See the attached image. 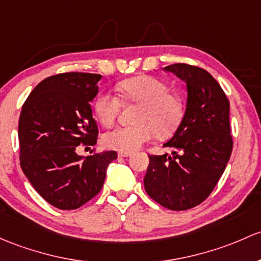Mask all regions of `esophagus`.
<instances>
[{"label":"esophagus","instance_id":"esophagus-1","mask_svg":"<svg viewBox=\"0 0 261 261\" xmlns=\"http://www.w3.org/2000/svg\"><path fill=\"white\" fill-rule=\"evenodd\" d=\"M117 156H119V158H128V156H131V152L119 151V153H117Z\"/></svg>","mask_w":261,"mask_h":261}]
</instances>
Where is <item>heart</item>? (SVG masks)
<instances>
[{
    "mask_svg": "<svg viewBox=\"0 0 261 261\" xmlns=\"http://www.w3.org/2000/svg\"><path fill=\"white\" fill-rule=\"evenodd\" d=\"M123 100L139 105L134 114V125L120 126L103 135L108 149L134 151L156 135L170 138L177 130L184 116V103L177 95L170 92L164 81L152 76H139L122 81L117 86ZM120 100L112 92L102 91L96 96L94 112L103 126H111L120 111Z\"/></svg>",
    "mask_w": 261,
    "mask_h": 261,
    "instance_id": "obj_1",
    "label": "heart"
}]
</instances>
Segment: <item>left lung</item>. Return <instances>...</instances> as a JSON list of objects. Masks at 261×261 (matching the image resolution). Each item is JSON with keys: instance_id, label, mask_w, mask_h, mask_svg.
Returning <instances> with one entry per match:
<instances>
[{"instance_id": "left-lung-1", "label": "left lung", "mask_w": 261, "mask_h": 261, "mask_svg": "<svg viewBox=\"0 0 261 261\" xmlns=\"http://www.w3.org/2000/svg\"><path fill=\"white\" fill-rule=\"evenodd\" d=\"M186 84L185 115L164 146L171 156L150 155L144 177L147 195L170 210L201 204L218 184L232 150L230 103L218 81L204 68L188 64L166 66Z\"/></svg>"}]
</instances>
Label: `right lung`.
<instances>
[{"mask_svg": "<svg viewBox=\"0 0 261 261\" xmlns=\"http://www.w3.org/2000/svg\"><path fill=\"white\" fill-rule=\"evenodd\" d=\"M97 73L50 76L32 90L18 121L21 169L48 204L75 210L100 193L116 151L76 153L79 145L94 146L97 125L90 102L98 92Z\"/></svg>", "mask_w": 261, "mask_h": 261, "instance_id": "1", "label": "right lung"}]
</instances>
